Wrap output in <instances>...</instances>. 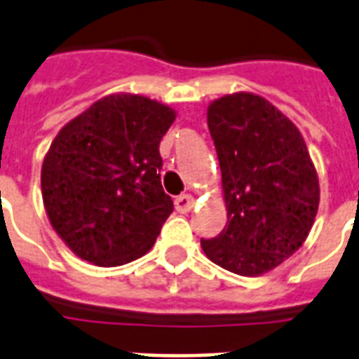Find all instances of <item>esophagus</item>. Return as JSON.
Instances as JSON below:
<instances>
[{
    "label": "esophagus",
    "mask_w": 359,
    "mask_h": 359,
    "mask_svg": "<svg viewBox=\"0 0 359 359\" xmlns=\"http://www.w3.org/2000/svg\"><path fill=\"white\" fill-rule=\"evenodd\" d=\"M194 205H195V199L189 194H182L175 199V208H177V212H180V214L189 212V210L194 208Z\"/></svg>",
    "instance_id": "obj_1"
}]
</instances>
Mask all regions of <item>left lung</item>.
<instances>
[{"label":"left lung","mask_w":359,"mask_h":359,"mask_svg":"<svg viewBox=\"0 0 359 359\" xmlns=\"http://www.w3.org/2000/svg\"><path fill=\"white\" fill-rule=\"evenodd\" d=\"M208 129L229 221L201 247L236 275L267 273L299 250L316 219L319 180L304 138L269 101L247 92L215 99Z\"/></svg>","instance_id":"left-lung-1"}]
</instances>
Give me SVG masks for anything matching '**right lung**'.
Returning <instances> with one entry per match:
<instances>
[{
    "mask_svg": "<svg viewBox=\"0 0 359 359\" xmlns=\"http://www.w3.org/2000/svg\"><path fill=\"white\" fill-rule=\"evenodd\" d=\"M175 121L165 104L114 94L64 125L42 164V199L55 232L79 258L129 264L153 247L173 212L158 145Z\"/></svg>",
    "mask_w": 359,
    "mask_h": 359,
    "instance_id": "obj_1",
    "label": "right lung"
}]
</instances>
